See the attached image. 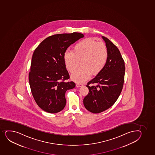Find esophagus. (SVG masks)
I'll return each mask as SVG.
<instances>
[{"label": "esophagus", "mask_w": 155, "mask_h": 155, "mask_svg": "<svg viewBox=\"0 0 155 155\" xmlns=\"http://www.w3.org/2000/svg\"><path fill=\"white\" fill-rule=\"evenodd\" d=\"M76 85L77 87H81L82 86V84H81V83H76Z\"/></svg>", "instance_id": "34e87169"}]
</instances>
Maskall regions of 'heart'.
I'll use <instances>...</instances> for the list:
<instances>
[{
  "label": "heart",
  "mask_w": 155,
  "mask_h": 155,
  "mask_svg": "<svg viewBox=\"0 0 155 155\" xmlns=\"http://www.w3.org/2000/svg\"><path fill=\"white\" fill-rule=\"evenodd\" d=\"M108 51L104 43L92 38L80 41L73 47L72 52H65L63 59L67 69L73 73L78 67L81 68L72 74L71 78L78 82L85 81L92 75H97L105 67Z\"/></svg>",
  "instance_id": "1"
}]
</instances>
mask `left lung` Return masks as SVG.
Here are the masks:
<instances>
[{"label": "left lung", "mask_w": 155, "mask_h": 155, "mask_svg": "<svg viewBox=\"0 0 155 155\" xmlns=\"http://www.w3.org/2000/svg\"><path fill=\"white\" fill-rule=\"evenodd\" d=\"M108 51L105 67L87 83L89 92L83 99L85 108L93 113H100L113 105L123 88L125 64L119 50L108 39L102 36ZM94 84L90 86L89 84Z\"/></svg>", "instance_id": "1"}]
</instances>
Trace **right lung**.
Wrapping results in <instances>:
<instances>
[{
	"label": "right lung",
	"mask_w": 155,
	"mask_h": 155,
	"mask_svg": "<svg viewBox=\"0 0 155 155\" xmlns=\"http://www.w3.org/2000/svg\"><path fill=\"white\" fill-rule=\"evenodd\" d=\"M83 37L76 32L52 35L43 40L34 51L29 83L34 100L45 112L57 113L65 107V92L76 84L73 81H65L70 76L63 55L68 47Z\"/></svg>",
	"instance_id": "obj_1"
}]
</instances>
